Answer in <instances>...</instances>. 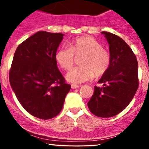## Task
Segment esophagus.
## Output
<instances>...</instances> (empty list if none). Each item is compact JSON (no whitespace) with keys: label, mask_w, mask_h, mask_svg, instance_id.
<instances>
[{"label":"esophagus","mask_w":149,"mask_h":149,"mask_svg":"<svg viewBox=\"0 0 149 149\" xmlns=\"http://www.w3.org/2000/svg\"><path fill=\"white\" fill-rule=\"evenodd\" d=\"M79 85H76V84H71V88L72 89H76V88H79Z\"/></svg>","instance_id":"1"}]
</instances>
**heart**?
Wrapping results in <instances>:
<instances>
[{
	"instance_id": "b5f03b06",
	"label": "heart",
	"mask_w": 149,
	"mask_h": 149,
	"mask_svg": "<svg viewBox=\"0 0 149 149\" xmlns=\"http://www.w3.org/2000/svg\"><path fill=\"white\" fill-rule=\"evenodd\" d=\"M69 47L63 46L55 54L56 61L63 69L68 70L73 66L74 54L83 56L80 59L81 66H76L66 73L68 81L82 83L91 80L96 75H103L111 63L109 53L103 49L102 44L90 36H81L70 42Z\"/></svg>"
}]
</instances>
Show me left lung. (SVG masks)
<instances>
[{
    "label": "left lung",
    "mask_w": 149,
    "mask_h": 149,
    "mask_svg": "<svg viewBox=\"0 0 149 149\" xmlns=\"http://www.w3.org/2000/svg\"><path fill=\"white\" fill-rule=\"evenodd\" d=\"M109 44L111 63L109 69L95 86L88 103L90 111L101 118L118 115L131 102L139 86L138 62L132 49L121 38L102 31Z\"/></svg>",
    "instance_id": "obj_1"
}]
</instances>
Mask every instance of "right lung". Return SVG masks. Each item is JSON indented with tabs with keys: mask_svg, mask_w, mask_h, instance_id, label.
Wrapping results in <instances>:
<instances>
[{
	"mask_svg": "<svg viewBox=\"0 0 149 149\" xmlns=\"http://www.w3.org/2000/svg\"><path fill=\"white\" fill-rule=\"evenodd\" d=\"M64 36L38 31L22 42L15 52L9 74L10 85L24 109L38 118L57 116L71 89L55 59Z\"/></svg>",
	"mask_w": 149,
	"mask_h": 149,
	"instance_id": "add662e5",
	"label": "right lung"
}]
</instances>
